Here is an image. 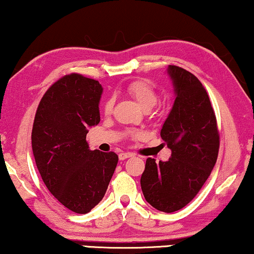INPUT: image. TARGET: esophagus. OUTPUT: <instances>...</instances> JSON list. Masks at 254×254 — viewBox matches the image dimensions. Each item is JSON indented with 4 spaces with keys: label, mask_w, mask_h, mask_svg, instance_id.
<instances>
[{
    "label": "esophagus",
    "mask_w": 254,
    "mask_h": 254,
    "mask_svg": "<svg viewBox=\"0 0 254 254\" xmlns=\"http://www.w3.org/2000/svg\"><path fill=\"white\" fill-rule=\"evenodd\" d=\"M131 156H133V154H131V152H120V154H119V159H120V161H124V159L129 158V157H131Z\"/></svg>",
    "instance_id": "34e87169"
}]
</instances>
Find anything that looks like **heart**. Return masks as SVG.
I'll return each mask as SVG.
<instances>
[{
    "mask_svg": "<svg viewBox=\"0 0 254 254\" xmlns=\"http://www.w3.org/2000/svg\"><path fill=\"white\" fill-rule=\"evenodd\" d=\"M126 91L128 95H130L136 100L142 109L148 111L151 107H154L157 103L158 96L157 92L155 91L154 86L150 83L144 81V79H135L131 81L129 84L126 86ZM113 109V100L107 99L104 104V112L110 114Z\"/></svg>",
    "mask_w": 254,
    "mask_h": 254,
    "instance_id": "b5f03b06",
    "label": "heart"
}]
</instances>
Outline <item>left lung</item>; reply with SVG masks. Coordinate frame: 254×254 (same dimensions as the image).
Masks as SVG:
<instances>
[{
    "instance_id": "8db88e82",
    "label": "left lung",
    "mask_w": 254,
    "mask_h": 254,
    "mask_svg": "<svg viewBox=\"0 0 254 254\" xmlns=\"http://www.w3.org/2000/svg\"><path fill=\"white\" fill-rule=\"evenodd\" d=\"M175 103L163 124L161 137L171 149L169 161L148 158L141 189L148 203L173 213L194 199L216 163L220 135L209 97L192 72L169 65Z\"/></svg>"
}]
</instances>
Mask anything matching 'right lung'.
<instances>
[{
    "label": "right lung",
    "mask_w": 254,
    "mask_h": 254,
    "mask_svg": "<svg viewBox=\"0 0 254 254\" xmlns=\"http://www.w3.org/2000/svg\"><path fill=\"white\" fill-rule=\"evenodd\" d=\"M102 84L65 75L47 90L37 109L32 151L48 190L69 210L86 214L105 195L118 164L114 152L90 150L88 128L100 121Z\"/></svg>",
    "instance_id": "obj_1"
}]
</instances>
